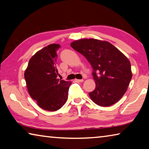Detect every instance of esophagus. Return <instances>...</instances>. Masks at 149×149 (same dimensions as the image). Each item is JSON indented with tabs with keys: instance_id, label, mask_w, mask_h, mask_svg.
Segmentation results:
<instances>
[{
	"instance_id": "34e87169",
	"label": "esophagus",
	"mask_w": 149,
	"mask_h": 149,
	"mask_svg": "<svg viewBox=\"0 0 149 149\" xmlns=\"http://www.w3.org/2000/svg\"><path fill=\"white\" fill-rule=\"evenodd\" d=\"M75 81H76V82H83V81H84V79H75Z\"/></svg>"
}]
</instances>
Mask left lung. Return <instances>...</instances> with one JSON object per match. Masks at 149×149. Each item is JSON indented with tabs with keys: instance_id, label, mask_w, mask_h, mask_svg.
<instances>
[{
	"instance_id": "8db88e82",
	"label": "left lung",
	"mask_w": 149,
	"mask_h": 149,
	"mask_svg": "<svg viewBox=\"0 0 149 149\" xmlns=\"http://www.w3.org/2000/svg\"><path fill=\"white\" fill-rule=\"evenodd\" d=\"M71 47L86 58L93 69L96 87L89 93L100 107H110L120 100L132 77L130 60L109 42L95 39L73 41Z\"/></svg>"
}]
</instances>
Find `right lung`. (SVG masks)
I'll list each match as a JSON object with an SVG mask.
<instances>
[{
    "instance_id": "obj_1",
    "label": "right lung",
    "mask_w": 149,
    "mask_h": 149,
    "mask_svg": "<svg viewBox=\"0 0 149 149\" xmlns=\"http://www.w3.org/2000/svg\"><path fill=\"white\" fill-rule=\"evenodd\" d=\"M60 47L50 44L37 51L30 58L24 73L29 95L40 108L52 112L66 102L72 84L57 78L56 50Z\"/></svg>"
}]
</instances>
